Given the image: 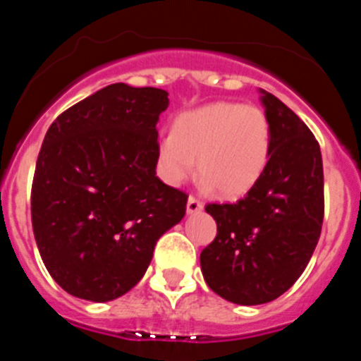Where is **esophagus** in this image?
<instances>
[{
  "label": "esophagus",
  "mask_w": 361,
  "mask_h": 361,
  "mask_svg": "<svg viewBox=\"0 0 361 361\" xmlns=\"http://www.w3.org/2000/svg\"><path fill=\"white\" fill-rule=\"evenodd\" d=\"M186 212L188 215H195V213L202 212V204H200L197 199H193V197H190L186 204Z\"/></svg>",
  "instance_id": "34e87169"
}]
</instances>
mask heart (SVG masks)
Listing matches in <instances>:
<instances>
[{"instance_id":"obj_1","label":"heart","mask_w":361,"mask_h":361,"mask_svg":"<svg viewBox=\"0 0 361 361\" xmlns=\"http://www.w3.org/2000/svg\"><path fill=\"white\" fill-rule=\"evenodd\" d=\"M155 157L166 184H183L199 166L206 190L216 188L226 199H237L253 190L266 171L269 119L255 104L208 103L175 119L173 130L159 139Z\"/></svg>"}]
</instances>
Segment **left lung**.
Listing matches in <instances>:
<instances>
[{
    "mask_svg": "<svg viewBox=\"0 0 361 361\" xmlns=\"http://www.w3.org/2000/svg\"><path fill=\"white\" fill-rule=\"evenodd\" d=\"M271 157L237 204H208L216 237L200 253L212 291L238 305L279 298L304 273L324 222V166L317 139L275 95L260 88Z\"/></svg>",
    "mask_w": 361,
    "mask_h": 361,
    "instance_id": "1",
    "label": "left lung"
}]
</instances>
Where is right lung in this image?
Masks as SVG:
<instances>
[{
  "label": "right lung",
  "mask_w": 361,
  "mask_h": 361,
  "mask_svg": "<svg viewBox=\"0 0 361 361\" xmlns=\"http://www.w3.org/2000/svg\"><path fill=\"white\" fill-rule=\"evenodd\" d=\"M168 92L116 82L50 124L32 184V229L66 293L110 302L145 276L188 195L157 177V123Z\"/></svg>",
  "instance_id": "add662e5"
}]
</instances>
